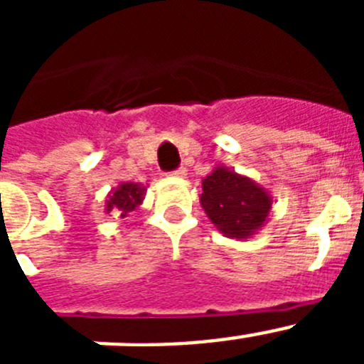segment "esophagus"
<instances>
[{
    "label": "esophagus",
    "instance_id": "1",
    "mask_svg": "<svg viewBox=\"0 0 364 364\" xmlns=\"http://www.w3.org/2000/svg\"><path fill=\"white\" fill-rule=\"evenodd\" d=\"M171 175L176 176V178H184V176L188 175V171H186V167H178V169H176V171H173Z\"/></svg>",
    "mask_w": 364,
    "mask_h": 364
}]
</instances>
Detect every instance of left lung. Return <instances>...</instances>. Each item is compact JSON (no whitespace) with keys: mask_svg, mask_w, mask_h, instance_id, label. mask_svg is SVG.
<instances>
[{"mask_svg":"<svg viewBox=\"0 0 364 364\" xmlns=\"http://www.w3.org/2000/svg\"><path fill=\"white\" fill-rule=\"evenodd\" d=\"M200 205L224 237L246 240L269 220L273 197L250 176L217 166L202 180Z\"/></svg>","mask_w":364,"mask_h":364,"instance_id":"obj_1","label":"left lung"}]
</instances>
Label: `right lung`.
Returning a JSON list of instances; mask_svg holds the SVG:
<instances>
[{"instance_id":"1","label":"right lung","mask_w":364,"mask_h":364,"mask_svg":"<svg viewBox=\"0 0 364 364\" xmlns=\"http://www.w3.org/2000/svg\"><path fill=\"white\" fill-rule=\"evenodd\" d=\"M147 188L140 182H120L117 188L109 191L105 198V213H112L114 217H129L146 198Z\"/></svg>"}]
</instances>
